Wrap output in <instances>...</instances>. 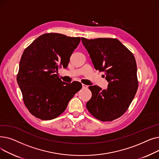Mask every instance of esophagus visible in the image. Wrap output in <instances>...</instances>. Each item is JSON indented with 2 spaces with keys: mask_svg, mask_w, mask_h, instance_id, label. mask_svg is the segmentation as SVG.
Instances as JSON below:
<instances>
[{
  "mask_svg": "<svg viewBox=\"0 0 159 159\" xmlns=\"http://www.w3.org/2000/svg\"><path fill=\"white\" fill-rule=\"evenodd\" d=\"M82 86L83 89H86V88H88V86L86 85V84H82Z\"/></svg>",
  "mask_w": 159,
  "mask_h": 159,
  "instance_id": "obj_1",
  "label": "esophagus"
}]
</instances>
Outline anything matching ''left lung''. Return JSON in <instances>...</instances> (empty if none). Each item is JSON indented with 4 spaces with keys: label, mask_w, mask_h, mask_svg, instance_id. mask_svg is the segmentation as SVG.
<instances>
[{
    "label": "left lung",
    "mask_w": 159,
    "mask_h": 159,
    "mask_svg": "<svg viewBox=\"0 0 159 159\" xmlns=\"http://www.w3.org/2000/svg\"><path fill=\"white\" fill-rule=\"evenodd\" d=\"M94 68L104 71L106 89L90 86L92 96L86 103L89 112L101 121H112L127 111L138 89L135 58L116 39L81 38Z\"/></svg>",
    "instance_id": "1"
}]
</instances>
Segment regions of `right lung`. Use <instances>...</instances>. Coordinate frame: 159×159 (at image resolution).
<instances>
[{
  "instance_id": "right-lung-1",
  "label": "right lung",
  "mask_w": 159,
  "mask_h": 159,
  "mask_svg": "<svg viewBox=\"0 0 159 159\" xmlns=\"http://www.w3.org/2000/svg\"><path fill=\"white\" fill-rule=\"evenodd\" d=\"M80 41V37L45 33L24 49L16 80L25 106L35 117L41 120L57 117L82 88L81 83L64 82L57 74L58 68H67Z\"/></svg>"
}]
</instances>
